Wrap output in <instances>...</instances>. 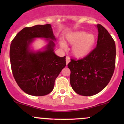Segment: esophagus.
Returning a JSON list of instances; mask_svg holds the SVG:
<instances>
[{
    "label": "esophagus",
    "instance_id": "esophagus-1",
    "mask_svg": "<svg viewBox=\"0 0 124 124\" xmlns=\"http://www.w3.org/2000/svg\"><path fill=\"white\" fill-rule=\"evenodd\" d=\"M70 62V57H68V56H67L66 57V63H67V65L69 63V62Z\"/></svg>",
    "mask_w": 124,
    "mask_h": 124
}]
</instances>
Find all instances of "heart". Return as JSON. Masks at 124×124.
<instances>
[{
	"instance_id": "1",
	"label": "heart",
	"mask_w": 124,
	"mask_h": 124,
	"mask_svg": "<svg viewBox=\"0 0 124 124\" xmlns=\"http://www.w3.org/2000/svg\"><path fill=\"white\" fill-rule=\"evenodd\" d=\"M67 39L69 43L73 45L72 53L77 58H82L89 55L96 42L95 35L85 31H77L69 34ZM60 45L62 48H66L64 42L61 43Z\"/></svg>"
}]
</instances>
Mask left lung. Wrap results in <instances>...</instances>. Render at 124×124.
I'll return each instance as SVG.
<instances>
[{
    "label": "left lung",
    "mask_w": 124,
    "mask_h": 124,
    "mask_svg": "<svg viewBox=\"0 0 124 124\" xmlns=\"http://www.w3.org/2000/svg\"><path fill=\"white\" fill-rule=\"evenodd\" d=\"M96 47L84 58L71 59L68 64L70 70V83L73 90L83 96L99 93L112 77L116 62L115 42L105 28L97 25Z\"/></svg>",
    "instance_id": "left-lung-1"
}]
</instances>
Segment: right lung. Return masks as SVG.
I'll use <instances>...</instances> for the list:
<instances>
[{
	"mask_svg": "<svg viewBox=\"0 0 124 124\" xmlns=\"http://www.w3.org/2000/svg\"><path fill=\"white\" fill-rule=\"evenodd\" d=\"M36 38L49 40L43 52L30 50V45ZM55 40L51 26L46 24L26 27L12 40L9 51L12 72L18 86L26 94L44 96L54 89L56 78L66 65L65 56L59 57L54 53Z\"/></svg>",
	"mask_w": 124,
	"mask_h": 124,
	"instance_id": "right-lung-1",
	"label": "right lung"
}]
</instances>
